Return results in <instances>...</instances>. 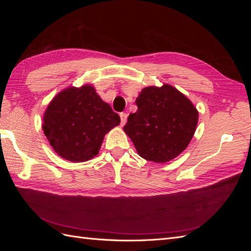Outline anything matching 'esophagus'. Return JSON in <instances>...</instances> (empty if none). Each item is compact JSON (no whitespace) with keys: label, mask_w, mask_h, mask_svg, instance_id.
<instances>
[{"label":"esophagus","mask_w":251,"mask_h":251,"mask_svg":"<svg viewBox=\"0 0 251 251\" xmlns=\"http://www.w3.org/2000/svg\"><path fill=\"white\" fill-rule=\"evenodd\" d=\"M127 120V114L126 113H120V121L121 126H125Z\"/></svg>","instance_id":"obj_1"}]
</instances>
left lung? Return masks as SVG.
<instances>
[{
	"label": "left lung",
	"instance_id": "left-lung-1",
	"mask_svg": "<svg viewBox=\"0 0 251 251\" xmlns=\"http://www.w3.org/2000/svg\"><path fill=\"white\" fill-rule=\"evenodd\" d=\"M138 110L127 117L124 131L146 160H173L191 142L199 113L188 98L170 85L147 87L136 98Z\"/></svg>",
	"mask_w": 251,
	"mask_h": 251
}]
</instances>
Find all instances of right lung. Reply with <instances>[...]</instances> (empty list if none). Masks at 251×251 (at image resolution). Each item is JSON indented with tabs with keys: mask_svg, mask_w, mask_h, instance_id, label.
<instances>
[{
	"mask_svg": "<svg viewBox=\"0 0 251 251\" xmlns=\"http://www.w3.org/2000/svg\"><path fill=\"white\" fill-rule=\"evenodd\" d=\"M43 131L55 153L72 162L95 157L104 135L120 124V117L96 93L94 87H70L49 103Z\"/></svg>",
	"mask_w": 251,
	"mask_h": 251,
	"instance_id": "1",
	"label": "right lung"
}]
</instances>
